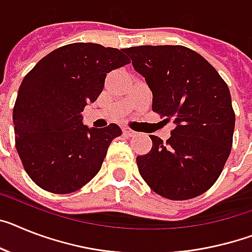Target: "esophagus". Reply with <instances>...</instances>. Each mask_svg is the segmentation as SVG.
<instances>
[{
    "label": "esophagus",
    "instance_id": "1",
    "mask_svg": "<svg viewBox=\"0 0 252 252\" xmlns=\"http://www.w3.org/2000/svg\"><path fill=\"white\" fill-rule=\"evenodd\" d=\"M123 133H124V134H126V136H128V137H133V136H136V134H137L134 130H132L130 128H128V126H124V128H123Z\"/></svg>",
    "mask_w": 252,
    "mask_h": 252
}]
</instances>
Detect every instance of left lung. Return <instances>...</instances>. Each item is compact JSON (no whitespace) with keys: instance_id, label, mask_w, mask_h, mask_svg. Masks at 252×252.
I'll list each match as a JSON object with an SVG mask.
<instances>
[{"instance_id":"8db88e82","label":"left lung","mask_w":252,"mask_h":252,"mask_svg":"<svg viewBox=\"0 0 252 252\" xmlns=\"http://www.w3.org/2000/svg\"><path fill=\"white\" fill-rule=\"evenodd\" d=\"M126 54L151 90L152 110L175 124L166 142L150 136L151 151L137 156L139 174L162 197H197L217 182L232 150L229 88L208 60L185 46H138Z\"/></svg>"}]
</instances>
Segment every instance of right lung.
<instances>
[{
	"instance_id": "add662e5",
	"label": "right lung",
	"mask_w": 252,
	"mask_h": 252,
	"mask_svg": "<svg viewBox=\"0 0 252 252\" xmlns=\"http://www.w3.org/2000/svg\"><path fill=\"white\" fill-rule=\"evenodd\" d=\"M124 50L71 43L38 61L15 101V146L25 172L52 193H71L100 172L107 149L122 134L116 124L88 128L82 111L103 90L106 74L129 64Z\"/></svg>"
}]
</instances>
